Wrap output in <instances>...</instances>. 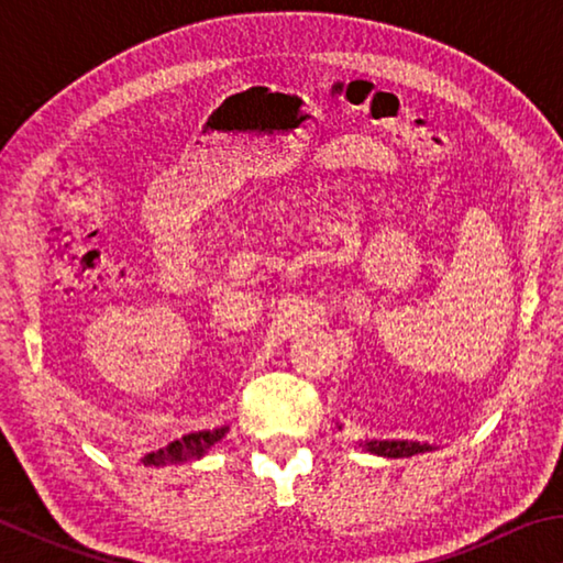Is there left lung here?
<instances>
[{
    "mask_svg": "<svg viewBox=\"0 0 563 563\" xmlns=\"http://www.w3.org/2000/svg\"><path fill=\"white\" fill-rule=\"evenodd\" d=\"M365 450L373 454H379V456H393V460H399V456L432 452V444L409 442V440H369L365 444Z\"/></svg>",
    "mask_w": 563,
    "mask_h": 563,
    "instance_id": "left-lung-1",
    "label": "left lung"
}]
</instances>
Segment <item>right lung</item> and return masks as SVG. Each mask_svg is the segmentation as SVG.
I'll use <instances>...</instances> for the list:
<instances>
[{"label":"right lung","mask_w":563,"mask_h":563,"mask_svg":"<svg viewBox=\"0 0 563 563\" xmlns=\"http://www.w3.org/2000/svg\"><path fill=\"white\" fill-rule=\"evenodd\" d=\"M228 432V427L221 430H203V432H190L180 440L170 442L168 446L158 452H151L144 456V464L148 466H166V464H184L190 460H201V456L211 450L216 442H221Z\"/></svg>","instance_id":"right-lung-1"}]
</instances>
